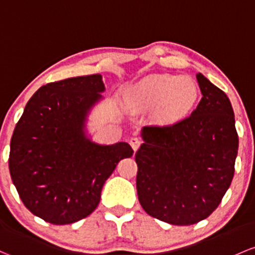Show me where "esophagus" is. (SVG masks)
Here are the masks:
<instances>
[{
  "instance_id": "34e87169",
  "label": "esophagus",
  "mask_w": 255,
  "mask_h": 255,
  "mask_svg": "<svg viewBox=\"0 0 255 255\" xmlns=\"http://www.w3.org/2000/svg\"><path fill=\"white\" fill-rule=\"evenodd\" d=\"M129 144H130V146H132V149L134 150V151H136V150L139 149V146H140L141 140L139 138H136V136H133V138H130Z\"/></svg>"
}]
</instances>
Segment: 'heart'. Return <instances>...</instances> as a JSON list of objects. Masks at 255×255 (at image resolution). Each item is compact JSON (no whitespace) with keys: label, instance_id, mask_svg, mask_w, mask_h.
<instances>
[{"label":"heart","instance_id":"1","mask_svg":"<svg viewBox=\"0 0 255 255\" xmlns=\"http://www.w3.org/2000/svg\"><path fill=\"white\" fill-rule=\"evenodd\" d=\"M198 95V85L191 77L151 74L128 89L126 104L134 114L155 109V119L172 125L188 115Z\"/></svg>","mask_w":255,"mask_h":255}]
</instances>
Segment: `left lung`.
Segmentation results:
<instances>
[{
	"instance_id": "8db88e82",
	"label": "left lung",
	"mask_w": 255,
	"mask_h": 255,
	"mask_svg": "<svg viewBox=\"0 0 255 255\" xmlns=\"http://www.w3.org/2000/svg\"><path fill=\"white\" fill-rule=\"evenodd\" d=\"M202 100L172 126L143 127L135 152L136 192L150 216L193 225L218 208L235 173L238 135L230 99L202 73Z\"/></svg>"
}]
</instances>
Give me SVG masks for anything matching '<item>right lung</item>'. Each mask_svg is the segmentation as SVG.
<instances>
[{
	"instance_id": "1",
	"label": "right lung",
	"mask_w": 255,
	"mask_h": 255,
	"mask_svg": "<svg viewBox=\"0 0 255 255\" xmlns=\"http://www.w3.org/2000/svg\"><path fill=\"white\" fill-rule=\"evenodd\" d=\"M101 74L49 83L30 98L10 139L9 172L23 204L53 225L73 224L99 205L117 163L133 155L126 141L100 144L87 133L104 99Z\"/></svg>"
}]
</instances>
